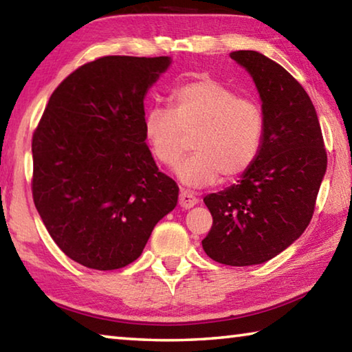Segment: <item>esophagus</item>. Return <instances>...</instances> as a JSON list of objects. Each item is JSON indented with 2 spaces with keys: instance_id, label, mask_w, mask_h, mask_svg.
<instances>
[{
  "instance_id": "1",
  "label": "esophagus",
  "mask_w": 352,
  "mask_h": 352,
  "mask_svg": "<svg viewBox=\"0 0 352 352\" xmlns=\"http://www.w3.org/2000/svg\"><path fill=\"white\" fill-rule=\"evenodd\" d=\"M178 204H180L182 208L184 210H189V208H192L194 205L199 204V199L195 197L192 192H189V190H180V199H178Z\"/></svg>"
}]
</instances>
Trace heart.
<instances>
[{
	"instance_id": "obj_1",
	"label": "heart",
	"mask_w": 352,
	"mask_h": 352,
	"mask_svg": "<svg viewBox=\"0 0 352 352\" xmlns=\"http://www.w3.org/2000/svg\"><path fill=\"white\" fill-rule=\"evenodd\" d=\"M170 109L153 107L144 116V138L158 163L178 164L177 175L192 188L247 174L261 152L265 118L258 100L239 96L210 76L180 83L169 94Z\"/></svg>"
}]
</instances>
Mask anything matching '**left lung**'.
Listing matches in <instances>:
<instances>
[{"mask_svg":"<svg viewBox=\"0 0 352 352\" xmlns=\"http://www.w3.org/2000/svg\"><path fill=\"white\" fill-rule=\"evenodd\" d=\"M230 56L258 87L264 140L239 183L204 199L212 226L201 245L212 261L245 267L275 258L307 228L327 155L317 111L300 82L261 52Z\"/></svg>","mask_w":352,"mask_h":352,"instance_id":"left-lung-1","label":"left lung"}]
</instances>
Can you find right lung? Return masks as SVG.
Instances as JSON below:
<instances>
[{
    "instance_id": "right-lung-1",
    "label": "right lung",
    "mask_w": 352,
    "mask_h": 352,
    "mask_svg": "<svg viewBox=\"0 0 352 352\" xmlns=\"http://www.w3.org/2000/svg\"><path fill=\"white\" fill-rule=\"evenodd\" d=\"M169 57L105 56L52 91L32 135V199L77 264L116 270L141 256L178 186L144 138V96Z\"/></svg>"
}]
</instances>
